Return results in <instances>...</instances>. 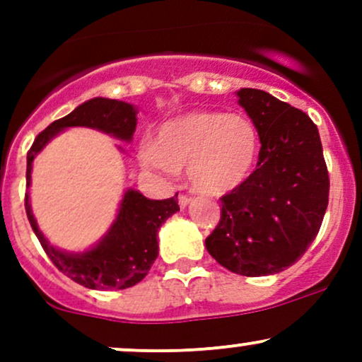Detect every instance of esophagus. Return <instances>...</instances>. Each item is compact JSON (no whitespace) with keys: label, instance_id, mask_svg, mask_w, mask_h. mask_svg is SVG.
<instances>
[{"label":"esophagus","instance_id":"1","mask_svg":"<svg viewBox=\"0 0 362 362\" xmlns=\"http://www.w3.org/2000/svg\"><path fill=\"white\" fill-rule=\"evenodd\" d=\"M190 202H192V199L187 197V195H178V206H180L182 209H185V207L189 206Z\"/></svg>","mask_w":362,"mask_h":362}]
</instances>
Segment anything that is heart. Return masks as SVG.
I'll return each instance as SVG.
<instances>
[{
	"label": "heart",
	"instance_id": "1",
	"mask_svg": "<svg viewBox=\"0 0 362 362\" xmlns=\"http://www.w3.org/2000/svg\"><path fill=\"white\" fill-rule=\"evenodd\" d=\"M260 155L255 124L242 114L195 110L167 120L155 141L141 148L143 165L173 177L187 167L190 185L206 195L238 189Z\"/></svg>",
	"mask_w": 362,
	"mask_h": 362
}]
</instances>
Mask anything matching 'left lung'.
I'll list each match as a JSON object with an SVG mask.
<instances>
[{
    "mask_svg": "<svg viewBox=\"0 0 362 362\" xmlns=\"http://www.w3.org/2000/svg\"><path fill=\"white\" fill-rule=\"evenodd\" d=\"M260 136L257 170L221 197V221L206 238L211 257L247 277L300 260L322 226L328 172L318 129L305 112L264 90L236 91Z\"/></svg>",
    "mask_w": 362,
    "mask_h": 362,
    "instance_id": "obj_1",
    "label": "left lung"
}]
</instances>
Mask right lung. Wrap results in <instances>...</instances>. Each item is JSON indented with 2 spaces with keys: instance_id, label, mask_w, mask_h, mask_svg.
I'll use <instances>...</instances> for the list:
<instances>
[{
  "instance_id": "1",
  "label": "right lung",
  "mask_w": 362,
  "mask_h": 362,
  "mask_svg": "<svg viewBox=\"0 0 362 362\" xmlns=\"http://www.w3.org/2000/svg\"><path fill=\"white\" fill-rule=\"evenodd\" d=\"M138 126V107L122 100L95 97L78 105L71 114L44 129L27 155V189L32 185L34 160L51 141L69 127H90L105 132L112 138L131 143ZM119 149H122L119 146ZM173 197L155 201L144 197L139 190H124L117 214L107 233L81 252H66L47 240L30 206V194H25V211L28 221L49 259L59 271L88 289H127L138 284L155 264L158 257V230L170 216L177 213Z\"/></svg>"
}]
</instances>
